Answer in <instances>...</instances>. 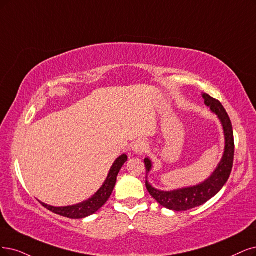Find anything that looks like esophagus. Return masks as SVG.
<instances>
[{
  "instance_id": "34e87169",
  "label": "esophagus",
  "mask_w": 256,
  "mask_h": 256,
  "mask_svg": "<svg viewBox=\"0 0 256 256\" xmlns=\"http://www.w3.org/2000/svg\"><path fill=\"white\" fill-rule=\"evenodd\" d=\"M133 150L136 153V154H142L144 153V150L148 148V144L146 141L144 140H137L134 142L133 144Z\"/></svg>"
}]
</instances>
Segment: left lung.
<instances>
[{
	"label": "left lung",
	"mask_w": 256,
	"mask_h": 256,
	"mask_svg": "<svg viewBox=\"0 0 256 256\" xmlns=\"http://www.w3.org/2000/svg\"><path fill=\"white\" fill-rule=\"evenodd\" d=\"M202 97L204 99L206 106H209L211 110L215 112L220 119L226 138L224 157L218 166L215 170V172L211 175L209 179H206V182H204L200 184L180 188V190H176L172 192L156 190V188L150 186L146 179V186L150 196H152L158 204L166 208V209L177 212L193 209V208L202 206L209 200H211L213 196H215L222 190V188L226 184V182H228L233 166L234 136L232 123L229 118V115L226 114L222 104L218 100L211 97L210 94H204ZM144 164L148 175L150 168H152V164H150V160L148 158L144 159Z\"/></svg>",
	"instance_id": "8db88e82"
}]
</instances>
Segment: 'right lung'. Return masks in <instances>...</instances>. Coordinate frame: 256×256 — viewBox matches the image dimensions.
Returning <instances> with one entry per match:
<instances>
[{"label": "right lung", "mask_w": 256, "mask_h": 256, "mask_svg": "<svg viewBox=\"0 0 256 256\" xmlns=\"http://www.w3.org/2000/svg\"><path fill=\"white\" fill-rule=\"evenodd\" d=\"M128 160V156L126 154L121 155L116 159V162H114L112 166L108 176L106 178V180L104 182L103 186L99 188V191L94 194L92 198H90L88 200L74 204V206H61V208H56V206H52L48 204H45L43 202H40L44 208H46L47 210L52 211L54 214H58L64 217H68V218L72 220H80L84 218V217L90 216L94 214V212H97L100 208L106 204L110 196L112 195V192L115 188L116 182H117V175L120 171V168L122 166L126 164Z\"/></svg>", "instance_id": "1"}]
</instances>
